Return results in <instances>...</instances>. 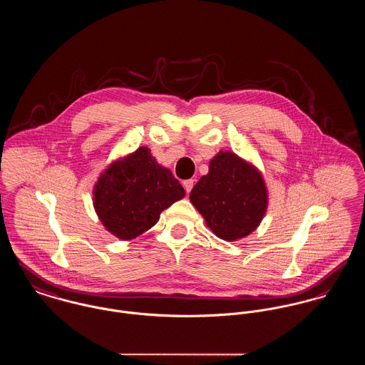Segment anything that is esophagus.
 I'll return each mask as SVG.
<instances>
[{"label": "esophagus", "instance_id": "34e87169", "mask_svg": "<svg viewBox=\"0 0 365 365\" xmlns=\"http://www.w3.org/2000/svg\"><path fill=\"white\" fill-rule=\"evenodd\" d=\"M182 185H184L187 194H190L191 190H192V187H194V180H185V181L182 182Z\"/></svg>", "mask_w": 365, "mask_h": 365}]
</instances>
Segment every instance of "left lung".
<instances>
[{
    "label": "left lung",
    "instance_id": "obj_1",
    "mask_svg": "<svg viewBox=\"0 0 365 365\" xmlns=\"http://www.w3.org/2000/svg\"><path fill=\"white\" fill-rule=\"evenodd\" d=\"M190 199L206 226L226 241L257 230L267 209L261 171L235 153L223 150L210 160L209 173L200 177Z\"/></svg>",
    "mask_w": 365,
    "mask_h": 365
}]
</instances>
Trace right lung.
<instances>
[{
	"mask_svg": "<svg viewBox=\"0 0 365 365\" xmlns=\"http://www.w3.org/2000/svg\"><path fill=\"white\" fill-rule=\"evenodd\" d=\"M184 197L171 171L156 162L150 149L140 146L100 174L93 206L107 232L133 240L153 227L160 213Z\"/></svg>",
	"mask_w": 365,
	"mask_h": 365,
	"instance_id": "obj_1",
	"label": "right lung"
}]
</instances>
